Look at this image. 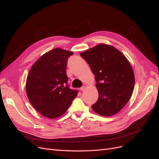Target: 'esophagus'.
<instances>
[{
    "instance_id": "esophagus-1",
    "label": "esophagus",
    "mask_w": 159,
    "mask_h": 159,
    "mask_svg": "<svg viewBox=\"0 0 159 159\" xmlns=\"http://www.w3.org/2000/svg\"><path fill=\"white\" fill-rule=\"evenodd\" d=\"M85 89H86V87H85V86H83V87H81L80 88V90L81 91H83L85 90Z\"/></svg>"
}]
</instances>
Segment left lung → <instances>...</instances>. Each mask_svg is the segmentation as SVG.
Returning a JSON list of instances; mask_svg holds the SVG:
<instances>
[{
    "mask_svg": "<svg viewBox=\"0 0 159 159\" xmlns=\"http://www.w3.org/2000/svg\"><path fill=\"white\" fill-rule=\"evenodd\" d=\"M80 55L94 74L99 97L91 106L102 116H110L126 105L134 91L135 77L131 66L115 48L100 44Z\"/></svg>",
    "mask_w": 159,
    "mask_h": 159,
    "instance_id": "left-lung-1",
    "label": "left lung"
}]
</instances>
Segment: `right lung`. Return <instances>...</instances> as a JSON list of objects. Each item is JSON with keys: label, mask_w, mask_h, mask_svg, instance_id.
I'll use <instances>...</instances> for the list:
<instances>
[{"label": "right lung", "mask_w": 159, "mask_h": 159, "mask_svg": "<svg viewBox=\"0 0 159 159\" xmlns=\"http://www.w3.org/2000/svg\"><path fill=\"white\" fill-rule=\"evenodd\" d=\"M73 54L56 48L44 54L32 66L26 80V93L33 107L44 116H61L79 93L68 83L66 66Z\"/></svg>", "instance_id": "obj_1"}]
</instances>
